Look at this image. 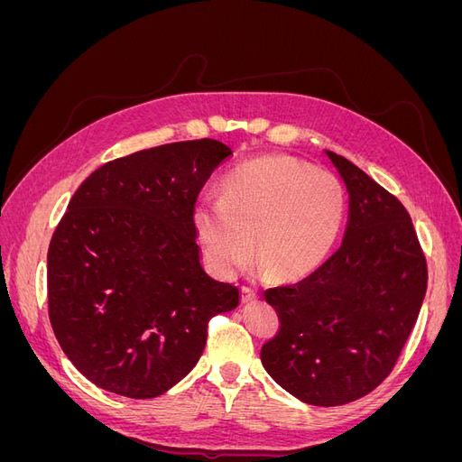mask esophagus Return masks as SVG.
I'll list each match as a JSON object with an SVG mask.
<instances>
[{"instance_id":"1","label":"esophagus","mask_w":462,"mask_h":462,"mask_svg":"<svg viewBox=\"0 0 462 462\" xmlns=\"http://www.w3.org/2000/svg\"><path fill=\"white\" fill-rule=\"evenodd\" d=\"M256 299H258V291H256V289L246 287V285L241 287V300H243V302H253V300H256Z\"/></svg>"}]
</instances>
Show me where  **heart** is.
Listing matches in <instances>:
<instances>
[{"label":"heart","mask_w":462,"mask_h":462,"mask_svg":"<svg viewBox=\"0 0 462 462\" xmlns=\"http://www.w3.org/2000/svg\"><path fill=\"white\" fill-rule=\"evenodd\" d=\"M345 209V189L335 175L291 156H263L231 171L221 200H200L192 219L219 273L235 275L254 253L262 270L292 282L326 260Z\"/></svg>","instance_id":"1"}]
</instances>
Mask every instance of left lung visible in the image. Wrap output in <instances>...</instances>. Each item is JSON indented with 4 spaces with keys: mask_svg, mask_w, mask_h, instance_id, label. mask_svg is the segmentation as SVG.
Wrapping results in <instances>:
<instances>
[{
    "mask_svg": "<svg viewBox=\"0 0 462 462\" xmlns=\"http://www.w3.org/2000/svg\"><path fill=\"white\" fill-rule=\"evenodd\" d=\"M348 192L345 239L316 272L263 292L279 321L262 365L297 399L337 407L393 370L426 295V256L404 206L353 162L326 150Z\"/></svg>",
    "mask_w": 462,
    "mask_h": 462,
    "instance_id": "8db88e82",
    "label": "left lung"
}]
</instances>
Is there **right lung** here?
Listing matches in <instances>:
<instances>
[{"label":"right lung","instance_id":"1","mask_svg":"<svg viewBox=\"0 0 462 462\" xmlns=\"http://www.w3.org/2000/svg\"><path fill=\"white\" fill-rule=\"evenodd\" d=\"M231 153L214 138L141 150L73 194L48 248V309L63 353L97 387L165 393L199 362L209 318L239 304V289L204 272L192 219Z\"/></svg>","mask_w":462,"mask_h":462}]
</instances>
